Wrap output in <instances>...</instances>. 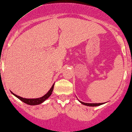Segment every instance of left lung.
<instances>
[{"label": "left lung", "mask_w": 132, "mask_h": 132, "mask_svg": "<svg viewBox=\"0 0 132 132\" xmlns=\"http://www.w3.org/2000/svg\"><path fill=\"white\" fill-rule=\"evenodd\" d=\"M82 104H84V105L86 106H100L101 104H103V103H83V102L80 101Z\"/></svg>", "instance_id": "obj_1"}]
</instances>
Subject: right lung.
Instances as JSON below:
<instances>
[{
	"label": "right lung",
	"mask_w": 132,
	"mask_h": 132,
	"mask_svg": "<svg viewBox=\"0 0 132 132\" xmlns=\"http://www.w3.org/2000/svg\"><path fill=\"white\" fill-rule=\"evenodd\" d=\"M53 87H54V84L52 86V88L49 90V91L46 93V94L44 95L43 97H39V98H36V99H26V98H23V97H21L20 96H17L15 94H14L13 93H12V94H13L15 97H18V99H19L21 101H22V102L25 103L26 104H29V105H37V104H39L41 103H42L43 102L45 101L46 99H48L50 96H51L52 94V91H53Z\"/></svg>",
	"instance_id": "obj_1"
}]
</instances>
